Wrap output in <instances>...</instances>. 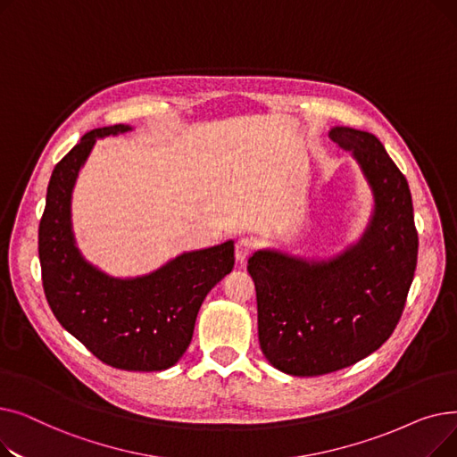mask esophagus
I'll return each instance as SVG.
<instances>
[{
	"label": "esophagus",
	"instance_id": "34e87169",
	"mask_svg": "<svg viewBox=\"0 0 457 457\" xmlns=\"http://www.w3.org/2000/svg\"><path fill=\"white\" fill-rule=\"evenodd\" d=\"M253 248H255V243L252 241V238H238L237 241V245H235V259H237V262H246V259L252 255V252H253Z\"/></svg>",
	"mask_w": 457,
	"mask_h": 457
}]
</instances>
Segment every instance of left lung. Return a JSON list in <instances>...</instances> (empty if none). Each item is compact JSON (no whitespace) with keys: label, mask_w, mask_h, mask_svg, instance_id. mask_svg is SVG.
Here are the masks:
<instances>
[{"label":"left lung","mask_w":457,"mask_h":457,"mask_svg":"<svg viewBox=\"0 0 457 457\" xmlns=\"http://www.w3.org/2000/svg\"><path fill=\"white\" fill-rule=\"evenodd\" d=\"M329 138L352 154L372 190L363 235L328 259L274 248L248 259L261 350L291 376L329 374L376 352L402 317L417 267L411 192L383 144L343 126L331 128Z\"/></svg>","instance_id":"obj_1"}]
</instances>
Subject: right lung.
<instances>
[{
  "label": "right lung",
  "instance_id": "add662e5",
  "mask_svg": "<svg viewBox=\"0 0 457 457\" xmlns=\"http://www.w3.org/2000/svg\"><path fill=\"white\" fill-rule=\"evenodd\" d=\"M92 129L54 168L38 226L42 285L61 326L100 361L122 370L174 367L192 341L207 293L233 270V241L185 252L150 274L114 278L90 265L71 229V192L98 138L131 131Z\"/></svg>",
  "mask_w": 457,
  "mask_h": 457
}]
</instances>
